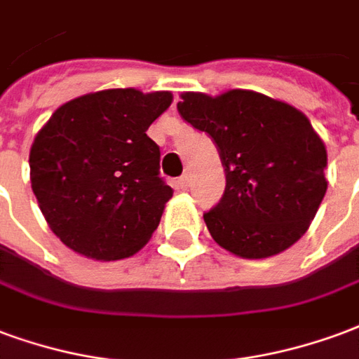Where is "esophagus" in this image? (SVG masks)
Here are the masks:
<instances>
[{
    "label": "esophagus",
    "mask_w": 359,
    "mask_h": 359,
    "mask_svg": "<svg viewBox=\"0 0 359 359\" xmlns=\"http://www.w3.org/2000/svg\"><path fill=\"white\" fill-rule=\"evenodd\" d=\"M177 187H180V189H182V191L189 189V187H191L189 174H183V176L180 177V180H177Z\"/></svg>",
    "instance_id": "1"
}]
</instances>
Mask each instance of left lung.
<instances>
[{"label": "left lung", "instance_id": "obj_1", "mask_svg": "<svg viewBox=\"0 0 359 359\" xmlns=\"http://www.w3.org/2000/svg\"><path fill=\"white\" fill-rule=\"evenodd\" d=\"M177 111L210 135L226 168L224 197L205 214L227 252L260 260L292 247L327 191V149L304 112L250 90L185 91Z\"/></svg>", "mask_w": 359, "mask_h": 359}]
</instances>
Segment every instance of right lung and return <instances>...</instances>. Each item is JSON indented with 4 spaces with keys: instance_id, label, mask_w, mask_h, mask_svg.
Instances as JSON below:
<instances>
[{
    "instance_id": "add662e5",
    "label": "right lung",
    "mask_w": 359,
    "mask_h": 359,
    "mask_svg": "<svg viewBox=\"0 0 359 359\" xmlns=\"http://www.w3.org/2000/svg\"><path fill=\"white\" fill-rule=\"evenodd\" d=\"M170 91L118 88L61 104L34 137L30 182L59 239L93 260L130 258L147 245L174 191L162 182L149 126Z\"/></svg>"
}]
</instances>
